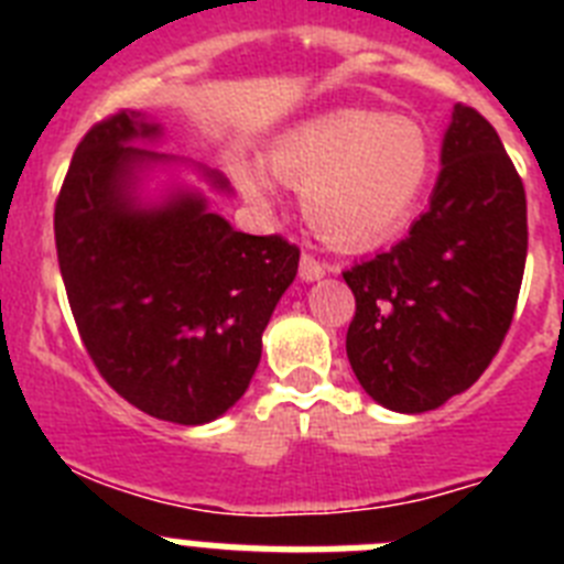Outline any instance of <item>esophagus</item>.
I'll list each match as a JSON object with an SVG mask.
<instances>
[{"mask_svg": "<svg viewBox=\"0 0 564 564\" xmlns=\"http://www.w3.org/2000/svg\"><path fill=\"white\" fill-rule=\"evenodd\" d=\"M333 265H325L322 259H316L313 253H302V262H299V276L305 279V282H316V279H322L325 273H330Z\"/></svg>", "mask_w": 564, "mask_h": 564, "instance_id": "1", "label": "esophagus"}]
</instances>
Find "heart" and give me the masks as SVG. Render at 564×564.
<instances>
[{
  "label": "heart",
  "instance_id": "1",
  "mask_svg": "<svg viewBox=\"0 0 564 564\" xmlns=\"http://www.w3.org/2000/svg\"><path fill=\"white\" fill-rule=\"evenodd\" d=\"M271 172L302 188L305 217L338 248L370 246L401 226L432 177L426 129L406 115L344 107L296 123L273 141ZM248 200L271 206L276 192L262 166L234 163Z\"/></svg>",
  "mask_w": 564,
  "mask_h": 564
}]
</instances>
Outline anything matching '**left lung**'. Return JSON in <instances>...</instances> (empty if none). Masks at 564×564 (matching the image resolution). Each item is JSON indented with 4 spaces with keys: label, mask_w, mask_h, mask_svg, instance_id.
I'll return each mask as SVG.
<instances>
[{
    "label": "left lung",
    "mask_w": 564,
    "mask_h": 564,
    "mask_svg": "<svg viewBox=\"0 0 564 564\" xmlns=\"http://www.w3.org/2000/svg\"><path fill=\"white\" fill-rule=\"evenodd\" d=\"M430 208L390 251L344 271L356 296L347 358L387 410L430 412L500 350L528 253L525 188L500 134L457 104Z\"/></svg>",
    "instance_id": "left-lung-1"
}]
</instances>
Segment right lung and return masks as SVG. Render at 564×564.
Here are the masks:
<instances>
[{"label": "right lung", "mask_w": 564, "mask_h": 564, "mask_svg": "<svg viewBox=\"0 0 564 564\" xmlns=\"http://www.w3.org/2000/svg\"><path fill=\"white\" fill-rule=\"evenodd\" d=\"M158 134L132 109L98 121L69 161L53 226L69 311L104 381L147 415L194 426L248 390L299 248L234 231L194 192L138 206L134 172L174 158L129 143Z\"/></svg>", "instance_id": "1"}]
</instances>
